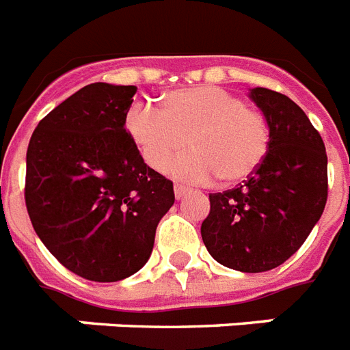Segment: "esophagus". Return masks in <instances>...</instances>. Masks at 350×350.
Returning a JSON list of instances; mask_svg holds the SVG:
<instances>
[{
  "mask_svg": "<svg viewBox=\"0 0 350 350\" xmlns=\"http://www.w3.org/2000/svg\"><path fill=\"white\" fill-rule=\"evenodd\" d=\"M189 193L186 186H180V184H175V196H177V200H180L182 196H186Z\"/></svg>",
  "mask_w": 350,
  "mask_h": 350,
  "instance_id": "esophagus-1",
  "label": "esophagus"
}]
</instances>
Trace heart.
<instances>
[{"label": "heart", "mask_w": 350, "mask_h": 350, "mask_svg": "<svg viewBox=\"0 0 350 350\" xmlns=\"http://www.w3.org/2000/svg\"><path fill=\"white\" fill-rule=\"evenodd\" d=\"M126 132L150 168L163 170L187 144L193 152L170 164L173 177L193 184L247 180L262 164L270 130L262 114L243 98L216 85L177 89L166 94L163 111L134 103L126 112Z\"/></svg>", "instance_id": "b5f03b06"}]
</instances>
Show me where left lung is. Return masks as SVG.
<instances>
[{
  "mask_svg": "<svg viewBox=\"0 0 350 350\" xmlns=\"http://www.w3.org/2000/svg\"><path fill=\"white\" fill-rule=\"evenodd\" d=\"M248 98L270 130V146L252 177L211 193L202 239L216 261L238 272L279 267L300 248L327 202V154L306 112L281 92L254 88Z\"/></svg>",
  "mask_w": 350,
  "mask_h": 350,
  "instance_id": "8db88e82",
  "label": "left lung"
}]
</instances>
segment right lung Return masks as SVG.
<instances>
[{"label": "right lung", "instance_id": "add662e5", "mask_svg": "<svg viewBox=\"0 0 350 350\" xmlns=\"http://www.w3.org/2000/svg\"><path fill=\"white\" fill-rule=\"evenodd\" d=\"M135 85L89 83L39 121L26 152L25 200L44 247L94 282L146 265L173 182L146 166L125 130Z\"/></svg>", "mask_w": 350, "mask_h": 350}]
</instances>
